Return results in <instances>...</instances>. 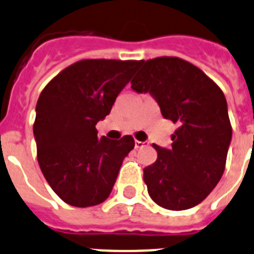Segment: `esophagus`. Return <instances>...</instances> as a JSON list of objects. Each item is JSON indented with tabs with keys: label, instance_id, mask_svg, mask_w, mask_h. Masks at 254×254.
<instances>
[{
	"label": "esophagus",
	"instance_id": "obj_1",
	"mask_svg": "<svg viewBox=\"0 0 254 254\" xmlns=\"http://www.w3.org/2000/svg\"><path fill=\"white\" fill-rule=\"evenodd\" d=\"M146 145L145 141H139V140H136L135 141V148L136 149H140V148H144Z\"/></svg>",
	"mask_w": 254,
	"mask_h": 254
}]
</instances>
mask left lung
Wrapping results in <instances>:
<instances>
[{"label": "left lung", "instance_id": "left-lung-1", "mask_svg": "<svg viewBox=\"0 0 254 254\" xmlns=\"http://www.w3.org/2000/svg\"><path fill=\"white\" fill-rule=\"evenodd\" d=\"M131 80L137 93H149L163 118L179 127L171 148L157 150L144 169L152 200L169 210H186L207 197L221 180L232 128L222 89L198 67L177 57L142 61Z\"/></svg>", "mask_w": 254, "mask_h": 254}]
</instances>
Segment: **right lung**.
<instances>
[{
  "label": "right lung",
  "mask_w": 254,
  "mask_h": 254,
  "mask_svg": "<svg viewBox=\"0 0 254 254\" xmlns=\"http://www.w3.org/2000/svg\"><path fill=\"white\" fill-rule=\"evenodd\" d=\"M140 64L141 61H79L40 94L33 125L37 161L52 190L68 205L104 202L133 149L132 136L98 140L96 125L110 113Z\"/></svg>",
  "instance_id": "right-lung-1"
}]
</instances>
